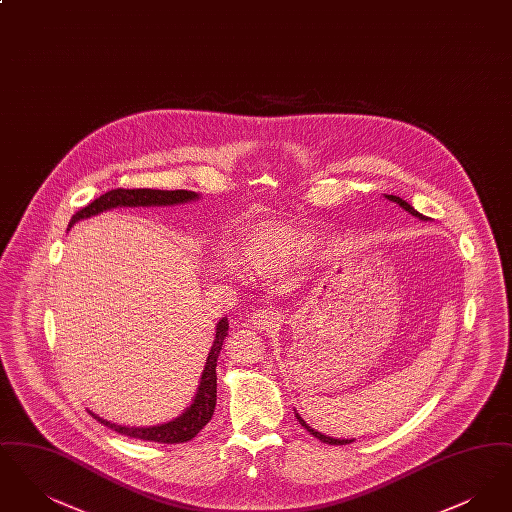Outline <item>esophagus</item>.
Instances as JSON below:
<instances>
[{
  "label": "esophagus",
  "mask_w": 512,
  "mask_h": 512,
  "mask_svg": "<svg viewBox=\"0 0 512 512\" xmlns=\"http://www.w3.org/2000/svg\"><path fill=\"white\" fill-rule=\"evenodd\" d=\"M249 322L257 330H267V332H270V330H276L282 324V315L276 309L267 307V309H261V311L253 313L251 318H249Z\"/></svg>",
  "instance_id": "esophagus-1"
}]
</instances>
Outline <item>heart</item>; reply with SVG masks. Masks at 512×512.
Instances as JSON below:
<instances>
[{
	"mask_svg": "<svg viewBox=\"0 0 512 512\" xmlns=\"http://www.w3.org/2000/svg\"><path fill=\"white\" fill-rule=\"evenodd\" d=\"M309 240L305 232L293 224L265 222L245 230L242 251L245 263L255 270L270 272L290 265L305 255Z\"/></svg>",
	"mask_w": 512,
	"mask_h": 512,
	"instance_id": "heart-1",
	"label": "heart"
}]
</instances>
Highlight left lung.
Returning a JSON list of instances; mask_svg holds the SVG:
<instances>
[{"instance_id":"1","label":"left lung","mask_w":512,"mask_h":512,"mask_svg":"<svg viewBox=\"0 0 512 512\" xmlns=\"http://www.w3.org/2000/svg\"><path fill=\"white\" fill-rule=\"evenodd\" d=\"M386 197H388L390 201H395V203H397L399 207H403L405 211H409V213H411L413 217H418V219L426 220V217H422V215H420L418 211H414V207H411V205H409V203H407L405 199H401V197H397V195H386ZM295 416H297V420L301 422V426H305V428H307V432H309V434H313L315 438L320 439L322 443H328V445H345V443H351V441H353V439L328 438V436H324V434H320V432H317L315 428H311V426H309V424H307V422H305V420H303V418L299 416V413H295Z\"/></svg>"}]
</instances>
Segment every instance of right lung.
<instances>
[{
    "label": "right lung",
    "instance_id": "add662e5",
    "mask_svg": "<svg viewBox=\"0 0 512 512\" xmlns=\"http://www.w3.org/2000/svg\"><path fill=\"white\" fill-rule=\"evenodd\" d=\"M197 199L195 192L188 190H149V188H117L111 190L107 194L99 195L98 199H94L92 203H88L86 207H82L80 211H76L73 219L69 222V228L78 220L94 217L98 213H103L107 209H115V207H151V205H176V203H186ZM228 336V320L222 318L217 324V334L213 347L209 351L205 370L201 374V382L195 393L194 403L190 405V409H186L182 416L174 418L167 424L161 426H151V428H126V426H117L111 424L103 418H99L98 414L90 413L98 422L105 424L107 428L119 432L122 436L128 438L144 439V441H155V443H184L194 439L203 426L211 420V416L215 413V405H217V359H219L220 349H222V341Z\"/></svg>",
    "mask_w": 512,
    "mask_h": 512
}]
</instances>
